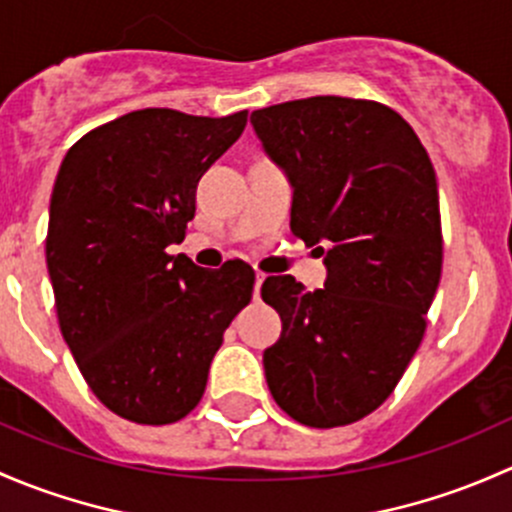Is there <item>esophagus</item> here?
<instances>
[{
  "instance_id": "34e87169",
  "label": "esophagus",
  "mask_w": 512,
  "mask_h": 512,
  "mask_svg": "<svg viewBox=\"0 0 512 512\" xmlns=\"http://www.w3.org/2000/svg\"><path fill=\"white\" fill-rule=\"evenodd\" d=\"M263 281H266V273H261V271H258V273H256V298H258V291H261Z\"/></svg>"
}]
</instances>
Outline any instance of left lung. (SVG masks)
I'll list each match as a JSON object with an SVG mask.
<instances>
[{"label":"left lung","instance_id":"1","mask_svg":"<svg viewBox=\"0 0 512 512\" xmlns=\"http://www.w3.org/2000/svg\"><path fill=\"white\" fill-rule=\"evenodd\" d=\"M293 182L291 231L323 243L330 276L305 291L268 276L281 340L263 352L273 399L315 429L355 424L394 392L441 281L436 172L412 125L377 100L313 96L251 113Z\"/></svg>","mask_w":512,"mask_h":512}]
</instances>
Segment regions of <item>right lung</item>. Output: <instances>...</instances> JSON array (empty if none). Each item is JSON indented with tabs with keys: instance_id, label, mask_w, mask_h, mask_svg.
Segmentation results:
<instances>
[{
	"instance_id": "add662e5",
	"label": "right lung",
	"mask_w": 512,
	"mask_h": 512,
	"mask_svg": "<svg viewBox=\"0 0 512 512\" xmlns=\"http://www.w3.org/2000/svg\"><path fill=\"white\" fill-rule=\"evenodd\" d=\"M246 118L133 110L61 162L46 234L61 335L91 392L135 424H175L197 407L224 330L254 295L249 263L204 271L167 254L194 219L199 177Z\"/></svg>"
}]
</instances>
